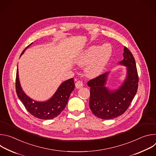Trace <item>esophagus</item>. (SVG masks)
I'll return each instance as SVG.
<instances>
[{
	"instance_id": "34e87169",
	"label": "esophagus",
	"mask_w": 156,
	"mask_h": 156,
	"mask_svg": "<svg viewBox=\"0 0 156 156\" xmlns=\"http://www.w3.org/2000/svg\"><path fill=\"white\" fill-rule=\"evenodd\" d=\"M75 86H76V87L77 89H80L81 87H82L83 86V82L79 80L77 82H76Z\"/></svg>"
}]
</instances>
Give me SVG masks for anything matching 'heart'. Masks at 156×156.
<instances>
[{
	"label": "heart",
	"instance_id": "obj_1",
	"mask_svg": "<svg viewBox=\"0 0 156 156\" xmlns=\"http://www.w3.org/2000/svg\"><path fill=\"white\" fill-rule=\"evenodd\" d=\"M104 44L100 48L97 46H92L81 53L76 58V63L80 66H87L85 72L90 78H95L100 75L105 69L110 58L112 51Z\"/></svg>",
	"mask_w": 156,
	"mask_h": 156
}]
</instances>
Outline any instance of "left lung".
Returning a JSON list of instances; mask_svg holds the SVG:
<instances>
[{
    "instance_id": "left-lung-1",
    "label": "left lung",
    "mask_w": 156,
    "mask_h": 156,
    "mask_svg": "<svg viewBox=\"0 0 156 156\" xmlns=\"http://www.w3.org/2000/svg\"><path fill=\"white\" fill-rule=\"evenodd\" d=\"M123 55V59L119 64L126 66V75L117 90H111L105 86L109 72L87 82L90 87V109L101 119H112L122 115L137 92L138 76L135 58L126 47Z\"/></svg>"
}]
</instances>
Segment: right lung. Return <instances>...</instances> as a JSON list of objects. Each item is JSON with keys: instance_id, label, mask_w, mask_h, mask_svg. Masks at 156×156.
Returning a JSON list of instances; mask_svg holds the SVG:
<instances>
[{"instance_id": "obj_1", "label": "right lung", "mask_w": 156, "mask_h": 156, "mask_svg": "<svg viewBox=\"0 0 156 156\" xmlns=\"http://www.w3.org/2000/svg\"><path fill=\"white\" fill-rule=\"evenodd\" d=\"M32 44H30L24 49L21 55L23 54L27 49ZM74 89V80L73 78H70L61 83L56 92L49 100L44 102L34 101L28 96L22 90L19 80L17 67L16 75V91L17 96L28 112L37 119L49 120L57 117L66 105L70 94Z\"/></svg>"}]
</instances>
